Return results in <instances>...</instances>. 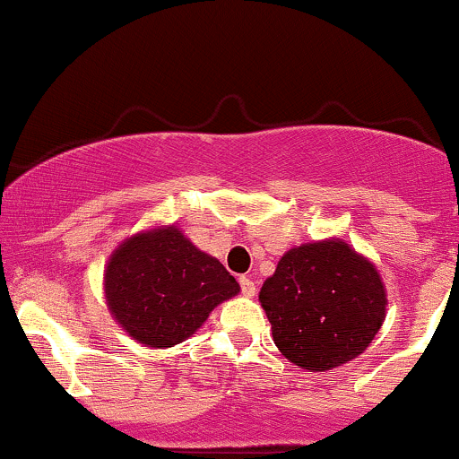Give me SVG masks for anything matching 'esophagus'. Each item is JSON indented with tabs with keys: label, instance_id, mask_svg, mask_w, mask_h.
<instances>
[{
	"label": "esophagus",
	"instance_id": "34e87169",
	"mask_svg": "<svg viewBox=\"0 0 459 459\" xmlns=\"http://www.w3.org/2000/svg\"><path fill=\"white\" fill-rule=\"evenodd\" d=\"M238 283H240V290H242V294L245 296H255V283L251 281V277H247V274H242V277L238 279Z\"/></svg>",
	"mask_w": 459,
	"mask_h": 459
}]
</instances>
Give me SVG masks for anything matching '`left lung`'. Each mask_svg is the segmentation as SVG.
Masks as SVG:
<instances>
[{"mask_svg":"<svg viewBox=\"0 0 459 459\" xmlns=\"http://www.w3.org/2000/svg\"><path fill=\"white\" fill-rule=\"evenodd\" d=\"M260 303L288 360L326 371L359 357L380 331L385 285L365 257L342 240L296 247L262 285Z\"/></svg>","mask_w":459,"mask_h":459,"instance_id":"8db88e82","label":"left lung"}]
</instances>
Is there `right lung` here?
<instances>
[{"instance_id": "right-lung-1", "label": "right lung", "mask_w": 459, "mask_h": 459, "mask_svg": "<svg viewBox=\"0 0 459 459\" xmlns=\"http://www.w3.org/2000/svg\"><path fill=\"white\" fill-rule=\"evenodd\" d=\"M238 290L223 264L193 247L176 228L126 240L105 271L109 311L148 348L185 342Z\"/></svg>"}]
</instances>
